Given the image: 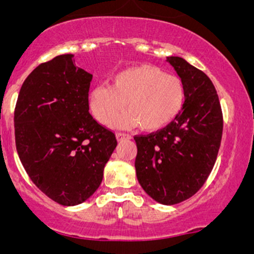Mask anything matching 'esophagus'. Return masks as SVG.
<instances>
[{"label": "esophagus", "mask_w": 254, "mask_h": 254, "mask_svg": "<svg viewBox=\"0 0 254 254\" xmlns=\"http://www.w3.org/2000/svg\"><path fill=\"white\" fill-rule=\"evenodd\" d=\"M130 135L127 134V132H117V139L118 141H123L125 139H130Z\"/></svg>", "instance_id": "obj_1"}]
</instances>
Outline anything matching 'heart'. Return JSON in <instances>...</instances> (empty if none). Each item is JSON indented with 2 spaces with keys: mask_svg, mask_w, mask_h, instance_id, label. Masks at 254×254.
I'll list each match as a JSON object with an SVG mask.
<instances>
[{
  "mask_svg": "<svg viewBox=\"0 0 254 254\" xmlns=\"http://www.w3.org/2000/svg\"><path fill=\"white\" fill-rule=\"evenodd\" d=\"M186 99L181 78L151 65L130 67L113 77V84L96 86L88 97L89 111L102 124H108L122 112L118 124H136L146 131L170 124L179 114Z\"/></svg>",
  "mask_w": 254,
  "mask_h": 254,
  "instance_id": "b5f03b06",
  "label": "heart"
}]
</instances>
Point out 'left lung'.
Listing matches in <instances>:
<instances>
[{
  "mask_svg": "<svg viewBox=\"0 0 254 254\" xmlns=\"http://www.w3.org/2000/svg\"><path fill=\"white\" fill-rule=\"evenodd\" d=\"M186 91L183 108L157 131L135 135L137 181L156 201L175 205L193 196L214 168L222 137V111L205 73L170 56Z\"/></svg>",
  "mask_w": 254,
  "mask_h": 254,
  "instance_id": "8db88e82",
  "label": "left lung"
}]
</instances>
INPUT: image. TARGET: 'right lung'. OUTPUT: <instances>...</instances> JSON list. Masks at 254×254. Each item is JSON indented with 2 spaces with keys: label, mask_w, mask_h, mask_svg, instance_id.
<instances>
[{
  "label": "right lung",
  "mask_w": 254,
  "mask_h": 254,
  "mask_svg": "<svg viewBox=\"0 0 254 254\" xmlns=\"http://www.w3.org/2000/svg\"><path fill=\"white\" fill-rule=\"evenodd\" d=\"M72 54L40 64L20 87L14 108L19 160L33 183L61 205L83 203L98 189L117 146L89 113L92 75Z\"/></svg>",
  "instance_id": "right-lung-1"
}]
</instances>
